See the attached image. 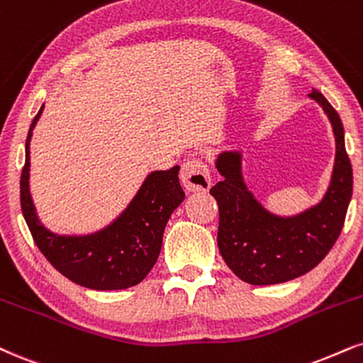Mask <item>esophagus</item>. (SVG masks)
<instances>
[{"label":"esophagus","instance_id":"34e87169","mask_svg":"<svg viewBox=\"0 0 363 363\" xmlns=\"http://www.w3.org/2000/svg\"><path fill=\"white\" fill-rule=\"evenodd\" d=\"M181 181L189 193H204L211 187L209 169L201 159H189L182 164Z\"/></svg>","mask_w":363,"mask_h":363}]
</instances>
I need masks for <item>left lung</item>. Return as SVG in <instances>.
I'll list each match as a JSON object with an SVG mask.
<instances>
[{"label":"left lung","instance_id":"8db88e82","mask_svg":"<svg viewBox=\"0 0 363 363\" xmlns=\"http://www.w3.org/2000/svg\"><path fill=\"white\" fill-rule=\"evenodd\" d=\"M309 98L328 115L336 140L335 167L325 198L296 216H276L253 198L242 177V154L223 152L216 167L223 176L209 189L220 209L218 248L235 276L253 286L292 281L316 267L342 233L352 199L353 172L338 113L320 91Z\"/></svg>","mask_w":363,"mask_h":363}]
</instances>
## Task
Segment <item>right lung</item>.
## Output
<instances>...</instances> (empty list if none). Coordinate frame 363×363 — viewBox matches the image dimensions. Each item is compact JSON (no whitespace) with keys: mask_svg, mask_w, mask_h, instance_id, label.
I'll return each instance as SVG.
<instances>
[{"mask_svg":"<svg viewBox=\"0 0 363 363\" xmlns=\"http://www.w3.org/2000/svg\"><path fill=\"white\" fill-rule=\"evenodd\" d=\"M42 111L43 106L30 125L20 179L21 211L38 250L64 277L87 289L137 286L155 265L165 225L186 198L179 184V165L148 174L132 203L106 228L82 237L55 235L38 221L28 187L30 138Z\"/></svg>","mask_w":363,"mask_h":363,"instance_id":"1","label":"right lung"}]
</instances>
